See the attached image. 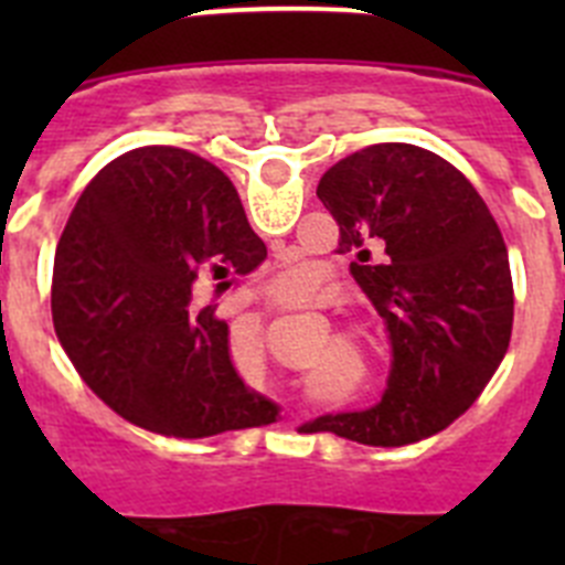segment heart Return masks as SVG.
<instances>
[{
    "instance_id": "1",
    "label": "heart",
    "mask_w": 565,
    "mask_h": 565,
    "mask_svg": "<svg viewBox=\"0 0 565 565\" xmlns=\"http://www.w3.org/2000/svg\"><path fill=\"white\" fill-rule=\"evenodd\" d=\"M317 286V277H313L311 268L306 263H294L286 271H279L277 279L271 282V291L286 302H306L313 294Z\"/></svg>"
}]
</instances>
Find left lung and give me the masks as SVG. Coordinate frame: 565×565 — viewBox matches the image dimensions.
<instances>
[{
	"label": "left lung",
	"instance_id": "obj_1",
	"mask_svg": "<svg viewBox=\"0 0 565 565\" xmlns=\"http://www.w3.org/2000/svg\"><path fill=\"white\" fill-rule=\"evenodd\" d=\"M317 198L384 319L393 359L373 407L302 427L376 447L422 441L481 396L509 348L515 291L501 228L450 161L413 143L348 154L322 174Z\"/></svg>",
	"mask_w": 565,
	"mask_h": 565
}]
</instances>
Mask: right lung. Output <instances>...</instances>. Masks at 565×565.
<instances>
[{"instance_id":"add662e5","label":"right lung","mask_w":565,"mask_h":565,"mask_svg":"<svg viewBox=\"0 0 565 565\" xmlns=\"http://www.w3.org/2000/svg\"><path fill=\"white\" fill-rule=\"evenodd\" d=\"M266 259L221 169L178 147L109 161L70 214L53 263V328L78 376L118 416L174 438L277 422L228 353V326L194 311L192 286L217 288Z\"/></svg>"}]
</instances>
